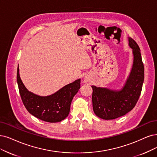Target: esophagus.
<instances>
[{
	"mask_svg": "<svg viewBox=\"0 0 157 157\" xmlns=\"http://www.w3.org/2000/svg\"><path fill=\"white\" fill-rule=\"evenodd\" d=\"M84 81H85V83H88L89 82V78L87 77H85L84 78Z\"/></svg>",
	"mask_w": 157,
	"mask_h": 157,
	"instance_id": "34e87169",
	"label": "esophagus"
}]
</instances>
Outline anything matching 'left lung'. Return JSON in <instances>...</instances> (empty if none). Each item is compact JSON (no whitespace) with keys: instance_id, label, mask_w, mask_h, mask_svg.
I'll use <instances>...</instances> for the list:
<instances>
[{"instance_id":"1","label":"left lung","mask_w":157,"mask_h":157,"mask_svg":"<svg viewBox=\"0 0 157 157\" xmlns=\"http://www.w3.org/2000/svg\"><path fill=\"white\" fill-rule=\"evenodd\" d=\"M132 50L133 63L129 76L120 90L91 86L92 107L95 114L103 120H113L122 117L135 107L141 94L144 80V67L140 49L137 43L128 37Z\"/></svg>"}]
</instances>
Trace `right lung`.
Masks as SVG:
<instances>
[{"mask_svg": "<svg viewBox=\"0 0 157 157\" xmlns=\"http://www.w3.org/2000/svg\"><path fill=\"white\" fill-rule=\"evenodd\" d=\"M17 82L22 101L27 111L43 121L56 123L68 117L72 100L80 89L81 79L64 86L55 93L47 96L37 95L26 88L20 77L19 66Z\"/></svg>", "mask_w": 157, "mask_h": 157, "instance_id": "1", "label": "right lung"}]
</instances>
